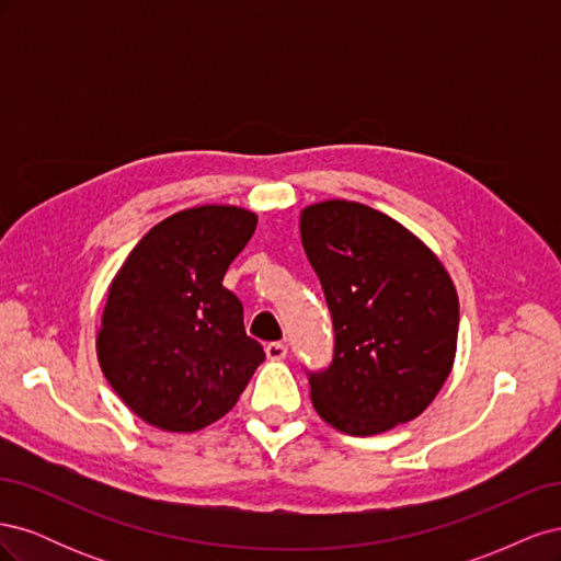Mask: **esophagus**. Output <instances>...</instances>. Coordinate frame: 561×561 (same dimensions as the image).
Returning a JSON list of instances; mask_svg holds the SVG:
<instances>
[{
  "label": "esophagus",
  "instance_id": "34e87169",
  "mask_svg": "<svg viewBox=\"0 0 561 561\" xmlns=\"http://www.w3.org/2000/svg\"><path fill=\"white\" fill-rule=\"evenodd\" d=\"M266 358L268 360H283L285 355H287V346L285 344H280V342H271V344H266Z\"/></svg>",
  "mask_w": 561,
  "mask_h": 561
}]
</instances>
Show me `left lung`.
<instances>
[{
    "instance_id": "8db88e82",
    "label": "left lung",
    "mask_w": 561,
    "mask_h": 561,
    "mask_svg": "<svg viewBox=\"0 0 561 561\" xmlns=\"http://www.w3.org/2000/svg\"><path fill=\"white\" fill-rule=\"evenodd\" d=\"M299 229L334 330L332 363L307 369L316 412L360 437L416 419L456 353L458 297L445 266L363 203H316Z\"/></svg>"
}]
</instances>
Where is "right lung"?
<instances>
[{
  "label": "right lung",
  "instance_id": "1",
  "mask_svg": "<svg viewBox=\"0 0 561 561\" xmlns=\"http://www.w3.org/2000/svg\"><path fill=\"white\" fill-rule=\"evenodd\" d=\"M257 227L233 206H198L151 227L110 285L98 360L110 386L151 426L194 433L222 419L264 348L222 285Z\"/></svg>",
  "mask_w": 561,
  "mask_h": 561
}]
</instances>
